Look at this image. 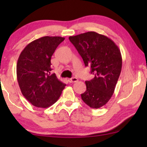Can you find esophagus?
I'll list each match as a JSON object with an SVG mask.
<instances>
[{
  "instance_id": "1",
  "label": "esophagus",
  "mask_w": 147,
  "mask_h": 147,
  "mask_svg": "<svg viewBox=\"0 0 147 147\" xmlns=\"http://www.w3.org/2000/svg\"><path fill=\"white\" fill-rule=\"evenodd\" d=\"M68 81H69V83H73V82H76L78 81V79L77 78H75V77H73L71 78H69V79H68Z\"/></svg>"
}]
</instances>
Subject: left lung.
Here are the masks:
<instances>
[{
  "mask_svg": "<svg viewBox=\"0 0 147 147\" xmlns=\"http://www.w3.org/2000/svg\"><path fill=\"white\" fill-rule=\"evenodd\" d=\"M69 39L94 75L86 81V91L81 94L82 99L90 108L98 109L113 95L122 69L121 53L112 39L94 31L70 36Z\"/></svg>",
  "mask_w": 147,
  "mask_h": 147,
  "instance_id": "left-lung-1",
  "label": "left lung"
}]
</instances>
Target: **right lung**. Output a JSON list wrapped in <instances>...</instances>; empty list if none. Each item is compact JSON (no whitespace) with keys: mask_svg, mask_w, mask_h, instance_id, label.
Here are the masks:
<instances>
[{"mask_svg":"<svg viewBox=\"0 0 147 147\" xmlns=\"http://www.w3.org/2000/svg\"><path fill=\"white\" fill-rule=\"evenodd\" d=\"M65 39L45 36L31 42L20 54L17 64L19 86L32 105L48 108L55 103L66 84L51 74V59L57 46Z\"/></svg>","mask_w":147,"mask_h":147,"instance_id":"right-lung-1","label":"right lung"}]
</instances>
